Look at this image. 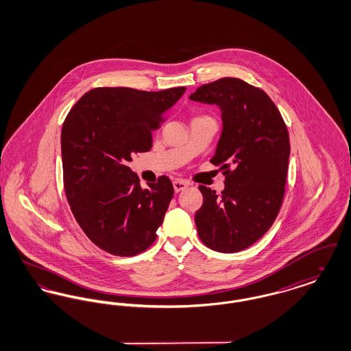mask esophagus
Listing matches in <instances>:
<instances>
[{
  "mask_svg": "<svg viewBox=\"0 0 351 351\" xmlns=\"http://www.w3.org/2000/svg\"><path fill=\"white\" fill-rule=\"evenodd\" d=\"M186 186H188V184L185 183L184 180H175V182H173V189H175V192L184 191Z\"/></svg>",
  "mask_w": 351,
  "mask_h": 351,
  "instance_id": "34e87169",
  "label": "esophagus"
}]
</instances>
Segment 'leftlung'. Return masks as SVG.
I'll use <instances>...</instances> for the list:
<instances>
[{"mask_svg": "<svg viewBox=\"0 0 351 351\" xmlns=\"http://www.w3.org/2000/svg\"><path fill=\"white\" fill-rule=\"evenodd\" d=\"M216 104L223 130L213 165L225 189L199 185L204 202L195 222L202 243L218 252L245 250L266 234L279 215L287 182L289 134L267 93L235 77L204 84L189 96Z\"/></svg>", "mask_w": 351, "mask_h": 351, "instance_id": "1", "label": "left lung"}]
</instances>
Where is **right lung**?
<instances>
[{
  "label": "right lung",
  "instance_id": "add662e5",
  "mask_svg": "<svg viewBox=\"0 0 351 351\" xmlns=\"http://www.w3.org/2000/svg\"><path fill=\"white\" fill-rule=\"evenodd\" d=\"M185 86L159 92L100 86L69 110L62 129L63 182L71 210L101 250L133 256L156 239L173 185L167 176L141 188L128 163L152 146L151 132Z\"/></svg>",
  "mask_w": 351,
  "mask_h": 351
}]
</instances>
